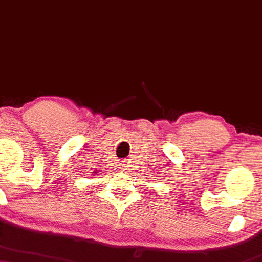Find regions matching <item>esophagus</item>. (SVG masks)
<instances>
[{
	"mask_svg": "<svg viewBox=\"0 0 262 262\" xmlns=\"http://www.w3.org/2000/svg\"><path fill=\"white\" fill-rule=\"evenodd\" d=\"M120 164H121V168L124 169V170H127L128 167H130V162H128V161H121Z\"/></svg>",
	"mask_w": 262,
	"mask_h": 262,
	"instance_id": "1",
	"label": "esophagus"
}]
</instances>
